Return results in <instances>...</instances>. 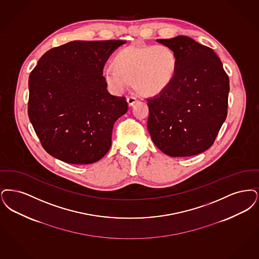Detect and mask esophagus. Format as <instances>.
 Masks as SVG:
<instances>
[{
    "mask_svg": "<svg viewBox=\"0 0 259 259\" xmlns=\"http://www.w3.org/2000/svg\"><path fill=\"white\" fill-rule=\"evenodd\" d=\"M126 101H127L128 106H133V105L135 104V102L137 101V99H136L135 97H128V98L126 99Z\"/></svg>",
    "mask_w": 259,
    "mask_h": 259,
    "instance_id": "1",
    "label": "esophagus"
}]
</instances>
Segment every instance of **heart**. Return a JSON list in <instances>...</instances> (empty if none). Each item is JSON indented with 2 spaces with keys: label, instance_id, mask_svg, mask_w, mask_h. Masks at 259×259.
Here are the masks:
<instances>
[{
  "label": "heart",
  "instance_id": "b5f03b06",
  "mask_svg": "<svg viewBox=\"0 0 259 259\" xmlns=\"http://www.w3.org/2000/svg\"><path fill=\"white\" fill-rule=\"evenodd\" d=\"M113 67L103 69V78L121 94L134 83L137 92L157 96L166 90L176 73V57L165 45H130L113 58Z\"/></svg>",
  "mask_w": 259,
  "mask_h": 259
}]
</instances>
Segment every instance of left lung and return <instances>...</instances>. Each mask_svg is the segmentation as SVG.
Here are the masks:
<instances>
[{
    "label": "left lung",
    "instance_id": "1",
    "mask_svg": "<svg viewBox=\"0 0 259 259\" xmlns=\"http://www.w3.org/2000/svg\"><path fill=\"white\" fill-rule=\"evenodd\" d=\"M176 57L168 88L148 99L147 127L154 144L170 157H191L213 145L226 119L229 79L213 49L191 37L157 39Z\"/></svg>",
    "mask_w": 259,
    "mask_h": 259
}]
</instances>
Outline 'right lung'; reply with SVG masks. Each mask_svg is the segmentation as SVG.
Returning a JSON list of instances; mask_svg holds the SVG:
<instances>
[{"mask_svg": "<svg viewBox=\"0 0 259 259\" xmlns=\"http://www.w3.org/2000/svg\"><path fill=\"white\" fill-rule=\"evenodd\" d=\"M124 40H73L52 48L29 77L28 114L45 151L71 164H90L111 147L113 125L127 111L107 90L103 67Z\"/></svg>", "mask_w": 259, "mask_h": 259, "instance_id": "1", "label": "right lung"}]
</instances>
